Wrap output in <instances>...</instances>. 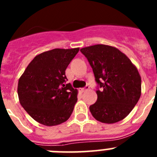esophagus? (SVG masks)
<instances>
[{
    "mask_svg": "<svg viewBox=\"0 0 157 157\" xmlns=\"http://www.w3.org/2000/svg\"><path fill=\"white\" fill-rule=\"evenodd\" d=\"M88 89H89V86H86L85 88H81V89H80L79 91L81 93H83V92H85V91H86L87 90H88Z\"/></svg>",
    "mask_w": 157,
    "mask_h": 157,
    "instance_id": "34e87169",
    "label": "esophagus"
}]
</instances>
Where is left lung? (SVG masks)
Wrapping results in <instances>:
<instances>
[{
    "mask_svg": "<svg viewBox=\"0 0 157 157\" xmlns=\"http://www.w3.org/2000/svg\"><path fill=\"white\" fill-rule=\"evenodd\" d=\"M92 67L100 90L90 106L92 116L104 123H117L129 115L141 94V78L125 54L111 45H94L80 49Z\"/></svg>",
    "mask_w": 157,
    "mask_h": 157,
    "instance_id": "left-lung-1",
    "label": "left lung"
}]
</instances>
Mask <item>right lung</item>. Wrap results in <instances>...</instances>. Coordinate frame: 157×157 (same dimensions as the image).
<instances>
[{"instance_id":"obj_1","label":"right lung","mask_w":157,"mask_h":157,"mask_svg":"<svg viewBox=\"0 0 157 157\" xmlns=\"http://www.w3.org/2000/svg\"><path fill=\"white\" fill-rule=\"evenodd\" d=\"M79 48H54L38 54L19 79L20 105L37 123L52 127L68 120L78 90L66 82L65 70Z\"/></svg>"}]
</instances>
